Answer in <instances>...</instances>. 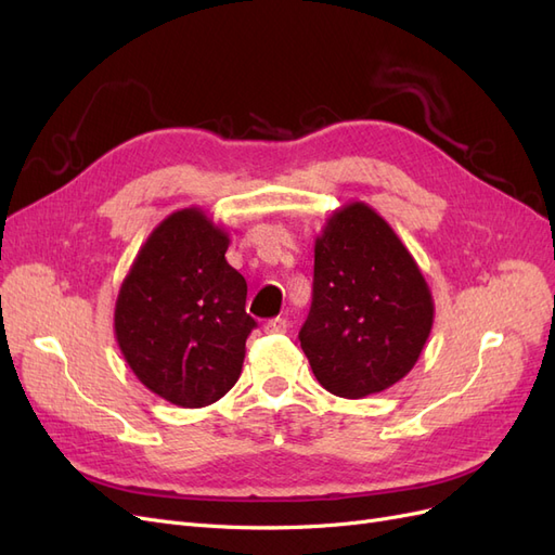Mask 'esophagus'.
<instances>
[{
  "label": "esophagus",
  "mask_w": 555,
  "mask_h": 555,
  "mask_svg": "<svg viewBox=\"0 0 555 555\" xmlns=\"http://www.w3.org/2000/svg\"><path fill=\"white\" fill-rule=\"evenodd\" d=\"M263 331L266 333H287L289 331V322L287 319H282V317H275V319H268V322L263 324Z\"/></svg>",
  "instance_id": "34e87169"
}]
</instances>
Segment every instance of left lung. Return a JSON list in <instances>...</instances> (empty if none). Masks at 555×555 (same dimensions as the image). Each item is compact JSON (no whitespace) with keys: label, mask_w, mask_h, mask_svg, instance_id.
<instances>
[{"label":"left lung","mask_w":555,"mask_h":555,"mask_svg":"<svg viewBox=\"0 0 555 555\" xmlns=\"http://www.w3.org/2000/svg\"><path fill=\"white\" fill-rule=\"evenodd\" d=\"M433 319L428 282L391 224L363 201L331 212L298 333L317 382L351 400L386 391L416 365Z\"/></svg>","instance_id":"1"}]
</instances>
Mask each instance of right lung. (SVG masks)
<instances>
[{"label": "right lung", "instance_id": "1", "mask_svg": "<svg viewBox=\"0 0 555 555\" xmlns=\"http://www.w3.org/2000/svg\"><path fill=\"white\" fill-rule=\"evenodd\" d=\"M229 243L204 208H180L153 229L117 292V347L145 389L178 408L212 405L241 377L255 319Z\"/></svg>", "mask_w": 555, "mask_h": 555}]
</instances>
